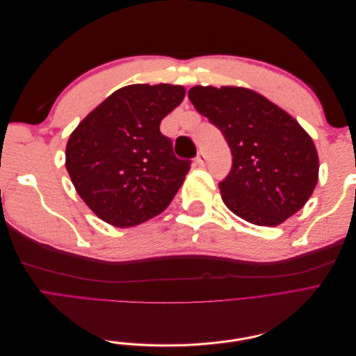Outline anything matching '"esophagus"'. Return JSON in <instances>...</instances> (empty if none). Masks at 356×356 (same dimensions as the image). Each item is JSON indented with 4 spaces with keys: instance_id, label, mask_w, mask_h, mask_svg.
Masks as SVG:
<instances>
[{
    "instance_id": "34e87169",
    "label": "esophagus",
    "mask_w": 356,
    "mask_h": 356,
    "mask_svg": "<svg viewBox=\"0 0 356 356\" xmlns=\"http://www.w3.org/2000/svg\"><path fill=\"white\" fill-rule=\"evenodd\" d=\"M196 163H197L199 166H203L204 163H207V154H204L203 152H200V153L197 154V157H196Z\"/></svg>"
}]
</instances>
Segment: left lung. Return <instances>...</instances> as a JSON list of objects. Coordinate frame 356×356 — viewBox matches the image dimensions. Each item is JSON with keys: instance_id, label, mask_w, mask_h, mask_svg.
<instances>
[{"instance_id": "obj_1", "label": "left lung", "mask_w": 356, "mask_h": 356, "mask_svg": "<svg viewBox=\"0 0 356 356\" xmlns=\"http://www.w3.org/2000/svg\"><path fill=\"white\" fill-rule=\"evenodd\" d=\"M188 98L230 147L232 169L220 182L225 207L266 227L305 207L316 187L319 160L296 118L245 88L195 86Z\"/></svg>"}]
</instances>
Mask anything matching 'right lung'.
Listing matches in <instances>:
<instances>
[{
	"label": "right lung",
	"mask_w": 356,
	"mask_h": 356,
	"mask_svg": "<svg viewBox=\"0 0 356 356\" xmlns=\"http://www.w3.org/2000/svg\"><path fill=\"white\" fill-rule=\"evenodd\" d=\"M174 84H131L115 90L71 134L65 166L84 203L115 227L163 212L190 169L160 122L182 102Z\"/></svg>",
	"instance_id": "1"
}]
</instances>
